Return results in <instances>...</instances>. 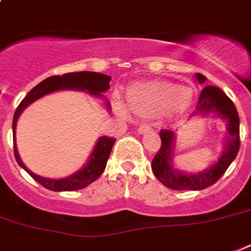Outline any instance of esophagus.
I'll list each match as a JSON object with an SVG mask.
<instances>
[{
  "mask_svg": "<svg viewBox=\"0 0 251 251\" xmlns=\"http://www.w3.org/2000/svg\"><path fill=\"white\" fill-rule=\"evenodd\" d=\"M151 129H152V126L150 125V124H142V125L138 127V133L145 134L147 133V131H150Z\"/></svg>",
  "mask_w": 251,
  "mask_h": 251,
  "instance_id": "34e87169",
  "label": "esophagus"
}]
</instances>
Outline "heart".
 Returning <instances> with one entry per match:
<instances>
[{"label":"heart","instance_id":"b5f03b06","mask_svg":"<svg viewBox=\"0 0 251 251\" xmlns=\"http://www.w3.org/2000/svg\"><path fill=\"white\" fill-rule=\"evenodd\" d=\"M191 100V91L167 82H149L131 87L127 104L141 114L161 113L172 116L183 110Z\"/></svg>","mask_w":251,"mask_h":251}]
</instances>
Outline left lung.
<instances>
[{
	"label": "left lung",
	"instance_id": "left-lung-1",
	"mask_svg": "<svg viewBox=\"0 0 251 251\" xmlns=\"http://www.w3.org/2000/svg\"><path fill=\"white\" fill-rule=\"evenodd\" d=\"M197 79L199 80V83H204L207 78L202 74H197ZM198 110L204 113L215 112L219 117L226 120L229 137L226 141L224 153L214 167L198 175H186L176 171L171 165L173 131L161 129L160 149L153 157L151 167L156 178L163 185L175 190H202L214 185L226 173L240 150V118L237 109L233 101L220 88L214 86L204 87L199 96Z\"/></svg>",
	"mask_w": 251,
	"mask_h": 251
}]
</instances>
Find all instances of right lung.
<instances>
[{
  "mask_svg": "<svg viewBox=\"0 0 251 251\" xmlns=\"http://www.w3.org/2000/svg\"><path fill=\"white\" fill-rule=\"evenodd\" d=\"M110 76L105 74H99L94 72H79V73H68L64 75H53L35 86L29 91L27 96L18 105L13 118V134H14V156L17 159V163L28 173L33 179H36L41 186L53 191H74L88 186L90 183L101 176L106 167V161L109 159L110 151L113 147L116 139L112 137H101L96 143L94 152L91 153L90 160L82 171L76 172L75 175L70 176L68 178L62 179H49L43 178L40 176L33 175L28 171L22 163L18 155L17 146H15V129H17V121L19 114L23 112L25 106L35 101L36 99L44 96V95L53 92L57 90H84L92 95L100 96V92H105L109 88ZM109 106V102H108Z\"/></svg>",
  "mask_w": 251,
  "mask_h": 251,
  "instance_id": "right-lung-1",
  "label": "right lung"
}]
</instances>
